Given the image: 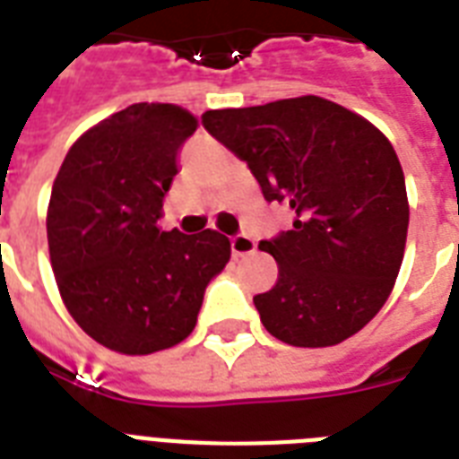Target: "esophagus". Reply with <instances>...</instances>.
I'll list each match as a JSON object with an SVG mask.
<instances>
[{
	"label": "esophagus",
	"instance_id": "34e87169",
	"mask_svg": "<svg viewBox=\"0 0 459 459\" xmlns=\"http://www.w3.org/2000/svg\"><path fill=\"white\" fill-rule=\"evenodd\" d=\"M230 250H233V257H245V255H252L257 250V243L250 236H233L230 238Z\"/></svg>",
	"mask_w": 459,
	"mask_h": 459
}]
</instances>
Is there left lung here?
Returning <instances> with one entry per match:
<instances>
[{
  "mask_svg": "<svg viewBox=\"0 0 459 459\" xmlns=\"http://www.w3.org/2000/svg\"><path fill=\"white\" fill-rule=\"evenodd\" d=\"M202 126L257 178L266 202L293 209V229L262 240L279 264L255 295L273 338L326 348L355 335L388 300L405 255L407 190L384 133L324 97L202 114Z\"/></svg>",
  "mask_w": 459,
  "mask_h": 459,
  "instance_id": "obj_1",
  "label": "left lung"
}]
</instances>
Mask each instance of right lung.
I'll return each instance as SVG.
<instances>
[{
	"label": "right lung",
	"mask_w": 459,
	"mask_h": 459,
	"mask_svg": "<svg viewBox=\"0 0 459 459\" xmlns=\"http://www.w3.org/2000/svg\"><path fill=\"white\" fill-rule=\"evenodd\" d=\"M195 128L176 104H131L82 133L54 180L47 240L61 300L90 338L124 355L186 341L230 259L216 230L157 223Z\"/></svg>",
	"instance_id": "right-lung-1"
}]
</instances>
